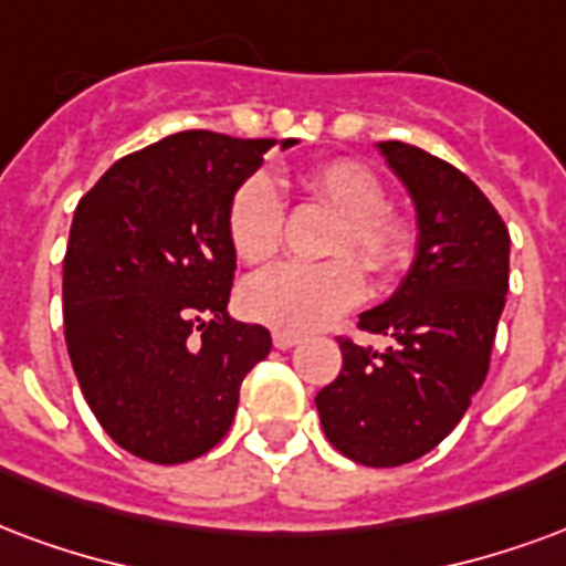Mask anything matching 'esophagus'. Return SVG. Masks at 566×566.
<instances>
[{"mask_svg": "<svg viewBox=\"0 0 566 566\" xmlns=\"http://www.w3.org/2000/svg\"><path fill=\"white\" fill-rule=\"evenodd\" d=\"M303 342V338L296 336V333H272V345L279 347V350H291Z\"/></svg>", "mask_w": 566, "mask_h": 566, "instance_id": "esophagus-1", "label": "esophagus"}]
</instances>
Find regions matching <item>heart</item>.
<instances>
[{"instance_id":"1","label":"heart","mask_w":566,"mask_h":566,"mask_svg":"<svg viewBox=\"0 0 566 566\" xmlns=\"http://www.w3.org/2000/svg\"><path fill=\"white\" fill-rule=\"evenodd\" d=\"M305 191L336 212L342 224L333 254H354L375 275H396L413 258V228L389 212L380 179L359 161L336 158L305 177ZM282 195L270 177H249L228 209V237L245 263L270 261L282 242ZM366 279L350 258L326 263H279L242 284L240 305L254 324L279 333H312L359 303Z\"/></svg>"}]
</instances>
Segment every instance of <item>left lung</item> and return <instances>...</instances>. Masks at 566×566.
I'll use <instances>...</instances> for the list:
<instances>
[{"label":"left lung","mask_w":566,"mask_h":566,"mask_svg":"<svg viewBox=\"0 0 566 566\" xmlns=\"http://www.w3.org/2000/svg\"><path fill=\"white\" fill-rule=\"evenodd\" d=\"M378 149L413 200L417 249L387 303L359 315L389 345L338 338L345 366L315 405L338 453L396 468L434 450L483 387L510 284V233L462 170L401 140Z\"/></svg>","instance_id":"1"}]
</instances>
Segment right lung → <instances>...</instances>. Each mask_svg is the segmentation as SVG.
I'll return each mask as SVG.
<instances>
[{
	"mask_svg": "<svg viewBox=\"0 0 566 566\" xmlns=\"http://www.w3.org/2000/svg\"><path fill=\"white\" fill-rule=\"evenodd\" d=\"M179 132L125 155L74 209L62 305L83 399L123 450L155 464L209 453L270 329L228 312L233 191L272 146Z\"/></svg>",
	"mask_w": 566,
	"mask_h": 566,
	"instance_id": "right-lung-1",
	"label": "right lung"
}]
</instances>
